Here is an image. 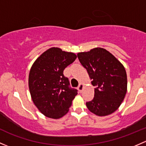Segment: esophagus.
Segmentation results:
<instances>
[{"label":"esophagus","mask_w":146,"mask_h":146,"mask_svg":"<svg viewBox=\"0 0 146 146\" xmlns=\"http://www.w3.org/2000/svg\"><path fill=\"white\" fill-rule=\"evenodd\" d=\"M83 88H84V85H83V84H82V83L80 84V85H78V91L80 92H82V91L83 90Z\"/></svg>","instance_id":"obj_1"}]
</instances>
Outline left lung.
<instances>
[{"instance_id":"1","label":"left lung","mask_w":146,"mask_h":146,"mask_svg":"<svg viewBox=\"0 0 146 146\" xmlns=\"http://www.w3.org/2000/svg\"><path fill=\"white\" fill-rule=\"evenodd\" d=\"M78 58L87 69L92 85L95 87L94 97L86 103L87 108L98 116L114 113L127 93V78L124 66L101 47L78 53Z\"/></svg>"}]
</instances>
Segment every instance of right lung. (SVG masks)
Returning <instances> with one entry per match:
<instances>
[{
  "mask_svg": "<svg viewBox=\"0 0 146 146\" xmlns=\"http://www.w3.org/2000/svg\"><path fill=\"white\" fill-rule=\"evenodd\" d=\"M77 58L76 54L51 47L35 61L29 76L33 104L47 117L59 119L68 112L77 90L69 87L64 70Z\"/></svg>",
  "mask_w": 146,
  "mask_h": 146,
  "instance_id": "1",
  "label": "right lung"
}]
</instances>
